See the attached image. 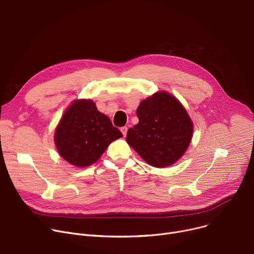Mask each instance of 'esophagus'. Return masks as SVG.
<instances>
[{"instance_id":"1","label":"esophagus","mask_w":254,"mask_h":254,"mask_svg":"<svg viewBox=\"0 0 254 254\" xmlns=\"http://www.w3.org/2000/svg\"><path fill=\"white\" fill-rule=\"evenodd\" d=\"M121 130H122L124 136H126L127 132V127H121Z\"/></svg>"}]
</instances>
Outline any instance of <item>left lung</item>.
Listing matches in <instances>:
<instances>
[{
	"label": "left lung",
	"instance_id": "8db88e82",
	"mask_svg": "<svg viewBox=\"0 0 254 254\" xmlns=\"http://www.w3.org/2000/svg\"><path fill=\"white\" fill-rule=\"evenodd\" d=\"M137 115L139 123L127 130V142L147 163L165 167L184 155L193 124L178 99L158 92L142 101Z\"/></svg>",
	"mask_w": 254,
	"mask_h": 254
}]
</instances>
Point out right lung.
I'll use <instances>...</instances> for the list:
<instances>
[{
    "label": "right lung",
    "mask_w": 254,
    "mask_h": 254,
    "mask_svg": "<svg viewBox=\"0 0 254 254\" xmlns=\"http://www.w3.org/2000/svg\"><path fill=\"white\" fill-rule=\"evenodd\" d=\"M121 137V130L97 110L92 100H79L62 116L55 131V143L62 158L84 167L96 162L109 144Z\"/></svg>",
    "instance_id": "add662e5"
}]
</instances>
